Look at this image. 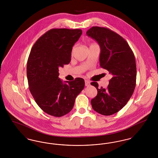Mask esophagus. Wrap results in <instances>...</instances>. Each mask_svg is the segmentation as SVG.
<instances>
[{
    "mask_svg": "<svg viewBox=\"0 0 158 158\" xmlns=\"http://www.w3.org/2000/svg\"><path fill=\"white\" fill-rule=\"evenodd\" d=\"M85 86H88L90 85V82H89L88 81H85Z\"/></svg>",
    "mask_w": 158,
    "mask_h": 158,
    "instance_id": "34e87169",
    "label": "esophagus"
}]
</instances>
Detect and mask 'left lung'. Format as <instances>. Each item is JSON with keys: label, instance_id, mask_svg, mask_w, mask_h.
<instances>
[{"label": "left lung", "instance_id": "left-lung-1", "mask_svg": "<svg viewBox=\"0 0 158 158\" xmlns=\"http://www.w3.org/2000/svg\"><path fill=\"white\" fill-rule=\"evenodd\" d=\"M86 35L98 42L101 48L100 66L107 70L113 77L106 89L98 88V83H90L98 91L91 100L94 110L104 115L119 111L129 101L135 89V57L127 42L107 28L92 27Z\"/></svg>", "mask_w": 158, "mask_h": 158}]
</instances>
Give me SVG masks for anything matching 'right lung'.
<instances>
[{
	"label": "right lung",
	"instance_id": "1",
	"mask_svg": "<svg viewBox=\"0 0 158 158\" xmlns=\"http://www.w3.org/2000/svg\"><path fill=\"white\" fill-rule=\"evenodd\" d=\"M82 33L80 29H51L31 48L27 66L29 89L40 108L54 117L69 113L84 88L82 78L65 83L59 78V68L70 63L72 47Z\"/></svg>",
	"mask_w": 158,
	"mask_h": 158
}]
</instances>
